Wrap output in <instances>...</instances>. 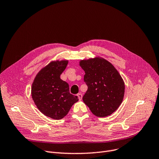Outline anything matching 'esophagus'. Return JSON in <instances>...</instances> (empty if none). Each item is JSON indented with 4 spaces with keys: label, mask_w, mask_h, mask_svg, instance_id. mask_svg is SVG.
Instances as JSON below:
<instances>
[{
    "label": "esophagus",
    "mask_w": 159,
    "mask_h": 159,
    "mask_svg": "<svg viewBox=\"0 0 159 159\" xmlns=\"http://www.w3.org/2000/svg\"><path fill=\"white\" fill-rule=\"evenodd\" d=\"M77 96H78L79 100H81V99H82V97H83L82 94H81V93H78V94H77Z\"/></svg>",
    "instance_id": "1"
}]
</instances>
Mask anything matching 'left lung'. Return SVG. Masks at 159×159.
<instances>
[{"mask_svg": "<svg viewBox=\"0 0 159 159\" xmlns=\"http://www.w3.org/2000/svg\"><path fill=\"white\" fill-rule=\"evenodd\" d=\"M80 66L85 71L88 86L83 101L98 117L111 115L122 103L125 84L118 71L109 61L97 56L81 59Z\"/></svg>", "mask_w": 159, "mask_h": 159, "instance_id": "obj_1", "label": "left lung"}]
</instances>
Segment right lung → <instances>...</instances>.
<instances>
[{
	"mask_svg": "<svg viewBox=\"0 0 159 159\" xmlns=\"http://www.w3.org/2000/svg\"><path fill=\"white\" fill-rule=\"evenodd\" d=\"M69 61H52L37 74L31 88L32 99L43 115L54 120L63 118L79 99L69 93V85L60 78Z\"/></svg>",
	"mask_w": 159,
	"mask_h": 159,
	"instance_id": "obj_1",
	"label": "right lung"
}]
</instances>
